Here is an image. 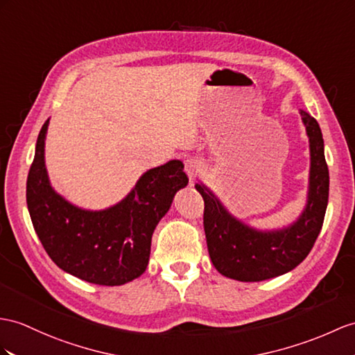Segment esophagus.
Segmentation results:
<instances>
[{"instance_id": "obj_1", "label": "esophagus", "mask_w": 355, "mask_h": 355, "mask_svg": "<svg viewBox=\"0 0 355 355\" xmlns=\"http://www.w3.org/2000/svg\"><path fill=\"white\" fill-rule=\"evenodd\" d=\"M202 168H203V162L200 159L189 158L185 161V171H187L189 180L196 179L198 176V173L202 171Z\"/></svg>"}]
</instances>
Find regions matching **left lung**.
Instances as JSON below:
<instances>
[{
  "mask_svg": "<svg viewBox=\"0 0 355 355\" xmlns=\"http://www.w3.org/2000/svg\"><path fill=\"white\" fill-rule=\"evenodd\" d=\"M310 141V182L304 212L288 229L257 232L233 218L209 189L196 185L205 200L203 226L207 252L217 270L239 282H261L277 277L300 265L322 229L328 203V166L322 132L316 120L300 111Z\"/></svg>",
  "mask_w": 355,
  "mask_h": 355,
  "instance_id": "1",
  "label": "left lung"
}]
</instances>
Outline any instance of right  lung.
<instances>
[{
	"mask_svg": "<svg viewBox=\"0 0 355 355\" xmlns=\"http://www.w3.org/2000/svg\"><path fill=\"white\" fill-rule=\"evenodd\" d=\"M48 122L39 132L27 179L28 212L43 248L58 268L89 283L119 286L140 277L149 263L155 227L188 184L184 164L173 159L146 171L110 209L84 211L49 185L43 159Z\"/></svg>",
	"mask_w": 355,
	"mask_h": 355,
	"instance_id": "1",
	"label": "right lung"
}]
</instances>
